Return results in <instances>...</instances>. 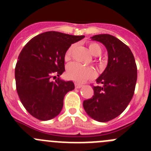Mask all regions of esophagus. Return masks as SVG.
Returning <instances> with one entry per match:
<instances>
[{
	"mask_svg": "<svg viewBox=\"0 0 151 151\" xmlns=\"http://www.w3.org/2000/svg\"><path fill=\"white\" fill-rule=\"evenodd\" d=\"M75 85H76V88H82V86H83L82 84H79V83H76L75 84Z\"/></svg>",
	"mask_w": 151,
	"mask_h": 151,
	"instance_id": "esophagus-1",
	"label": "esophagus"
}]
</instances>
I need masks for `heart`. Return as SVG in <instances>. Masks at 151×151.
<instances>
[{"mask_svg":"<svg viewBox=\"0 0 151 151\" xmlns=\"http://www.w3.org/2000/svg\"><path fill=\"white\" fill-rule=\"evenodd\" d=\"M73 46L69 47L65 54V59L67 60L70 58ZM88 49L91 54L94 56H99L102 53V48L98 44H88ZM95 72L91 66H83L77 62L70 63L67 67V76L69 78H73L78 82H83L86 80L91 78L94 76Z\"/></svg>","mask_w":151,"mask_h":151,"instance_id":"1","label":"heart"}]
</instances>
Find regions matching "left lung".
<instances>
[{
  "label": "left lung",
  "mask_w": 151,
  "mask_h": 151,
  "mask_svg": "<svg viewBox=\"0 0 151 151\" xmlns=\"http://www.w3.org/2000/svg\"><path fill=\"white\" fill-rule=\"evenodd\" d=\"M91 40L106 47L107 66L96 79L94 95L83 101V107L91 118L105 122L119 116L133 97L137 82V66L132 52L113 35H96Z\"/></svg>",
  "instance_id": "obj_1"
}]
</instances>
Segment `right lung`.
I'll return each mask as SVG.
<instances>
[{
  "label": "right lung",
  "mask_w": 151,
  "mask_h": 151,
  "mask_svg": "<svg viewBox=\"0 0 151 151\" xmlns=\"http://www.w3.org/2000/svg\"><path fill=\"white\" fill-rule=\"evenodd\" d=\"M84 35H71L50 31L35 36L26 44L18 57L15 78L19 97L35 118L50 120L59 115L67 92L75 88L72 81L58 78L65 71L67 49Z\"/></svg>",
  "instance_id": "1"
}]
</instances>
